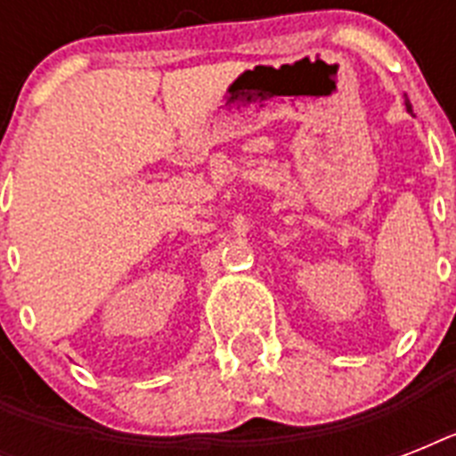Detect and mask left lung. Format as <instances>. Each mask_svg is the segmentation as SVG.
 Masks as SVG:
<instances>
[{
  "label": "left lung",
  "instance_id": "8db88e82",
  "mask_svg": "<svg viewBox=\"0 0 456 456\" xmlns=\"http://www.w3.org/2000/svg\"><path fill=\"white\" fill-rule=\"evenodd\" d=\"M404 103H407V110H410V113H411V106H410V102H404Z\"/></svg>",
  "mask_w": 456,
  "mask_h": 456
}]
</instances>
